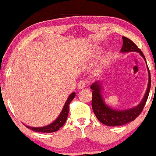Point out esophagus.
I'll list each match as a JSON object with an SVG mask.
<instances>
[{
    "instance_id": "1",
    "label": "esophagus",
    "mask_w": 156,
    "mask_h": 156,
    "mask_svg": "<svg viewBox=\"0 0 156 156\" xmlns=\"http://www.w3.org/2000/svg\"><path fill=\"white\" fill-rule=\"evenodd\" d=\"M86 86H87V81L84 80H80L79 83H78V87L79 89H83Z\"/></svg>"
}]
</instances>
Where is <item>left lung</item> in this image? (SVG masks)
Segmentation results:
<instances>
[{"label": "left lung", "mask_w": 156, "mask_h": 156, "mask_svg": "<svg viewBox=\"0 0 156 156\" xmlns=\"http://www.w3.org/2000/svg\"><path fill=\"white\" fill-rule=\"evenodd\" d=\"M123 44L121 48V52H130L136 51L139 53L141 56L145 59L144 54L139 48L133 43L130 39L125 37H122ZM147 63V62H146ZM148 69V74H149V82L147 92L145 93L142 101L136 107L133 108L128 109L125 111H117L114 110L108 105H105L103 101L101 95V87L98 82H95L91 86V89H92V107L95 114L96 117L101 122L108 126H121V125L128 124V122L133 121L139 114H141L144 109V105L149 96L150 86H151V78H150V73Z\"/></svg>", "instance_id": "1"}]
</instances>
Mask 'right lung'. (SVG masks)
Here are the masks:
<instances>
[{
    "label": "right lung",
    "mask_w": 156,
    "mask_h": 156,
    "mask_svg": "<svg viewBox=\"0 0 156 156\" xmlns=\"http://www.w3.org/2000/svg\"><path fill=\"white\" fill-rule=\"evenodd\" d=\"M75 96H76V93L73 92L69 96V98H67V101H66L65 104L63 109H62V112H61L60 115L58 116L55 120L52 122L51 124L47 125V126L44 127H40V128H32V127L29 126H26L29 129L35 132H41V133H52V132H55L57 130H59V128H62V126L64 125L66 120H67V118L68 116V113H69V105L70 104L71 101L74 99Z\"/></svg>",
    "instance_id": "add662e5"
}]
</instances>
